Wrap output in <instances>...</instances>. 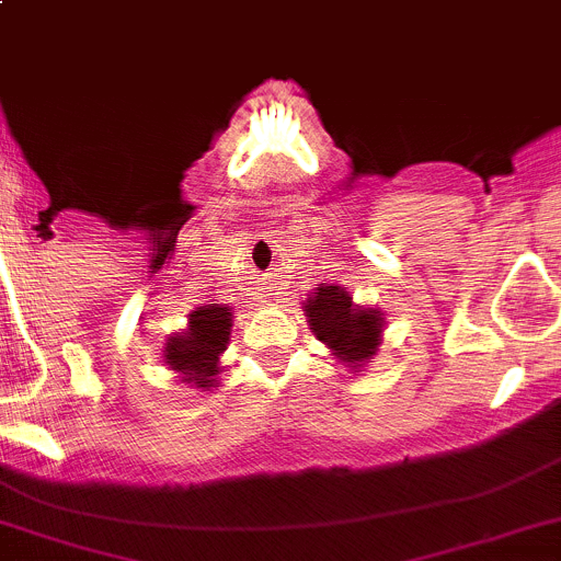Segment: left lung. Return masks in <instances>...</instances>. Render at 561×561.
<instances>
[{
	"mask_svg": "<svg viewBox=\"0 0 561 561\" xmlns=\"http://www.w3.org/2000/svg\"><path fill=\"white\" fill-rule=\"evenodd\" d=\"M304 312H307L309 328L314 331V336L342 364L358 369V366L369 364L371 355H377L386 317L377 312V309H364L353 304V296L344 287H317L314 296L307 298Z\"/></svg>",
	"mask_w": 561,
	"mask_h": 561,
	"instance_id": "8db88e82",
	"label": "left lung"
}]
</instances>
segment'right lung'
<instances>
[{
	"instance_id": "add662e5",
	"label": "right lung",
	"mask_w": 561,
	"mask_h": 561,
	"mask_svg": "<svg viewBox=\"0 0 561 561\" xmlns=\"http://www.w3.org/2000/svg\"><path fill=\"white\" fill-rule=\"evenodd\" d=\"M230 328H233V309L225 304H206L190 314V325L181 333L168 336L165 364L168 369L179 371L181 382H190L195 388H217V375L222 371L219 355L225 353L230 342Z\"/></svg>"
}]
</instances>
